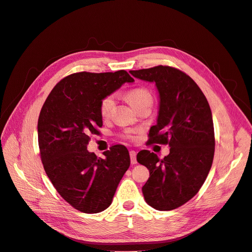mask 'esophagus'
Here are the masks:
<instances>
[{
  "instance_id": "1",
  "label": "esophagus",
  "mask_w": 252,
  "mask_h": 252,
  "mask_svg": "<svg viewBox=\"0 0 252 252\" xmlns=\"http://www.w3.org/2000/svg\"><path fill=\"white\" fill-rule=\"evenodd\" d=\"M129 155H130V161L131 164H136V152L134 150H130L129 151Z\"/></svg>"
}]
</instances>
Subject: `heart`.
<instances>
[{"label": "heart", "instance_id": "obj_1", "mask_svg": "<svg viewBox=\"0 0 252 252\" xmlns=\"http://www.w3.org/2000/svg\"><path fill=\"white\" fill-rule=\"evenodd\" d=\"M128 103L131 105V107L133 109H136L141 107V106L145 104H152V94L150 91L146 88H133L128 90L126 94H125ZM114 106V96L112 94L105 95L101 102L100 105H98V112H100V116L103 119H107L111 110ZM134 129H127L123 133H122V136L128 140H132L134 139V134H135Z\"/></svg>", "mask_w": 252, "mask_h": 252}]
</instances>
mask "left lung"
<instances>
[{
  "instance_id": "8db88e82",
  "label": "left lung",
  "mask_w": 252,
  "mask_h": 252,
  "mask_svg": "<svg viewBox=\"0 0 252 252\" xmlns=\"http://www.w3.org/2000/svg\"><path fill=\"white\" fill-rule=\"evenodd\" d=\"M129 72L155 82L159 94L158 123L150 128L147 143L170 146V154L164 158L149 150L136 156V161L149 170L142 188L145 201L157 210L179 208L199 192L215 156V129L207 98L178 68L158 65Z\"/></svg>"
}]
</instances>
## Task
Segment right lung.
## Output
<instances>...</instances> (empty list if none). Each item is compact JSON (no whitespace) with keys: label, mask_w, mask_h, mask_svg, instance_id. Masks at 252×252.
<instances>
[{"label":"right lung","mask_w":252,"mask_h":252,"mask_svg":"<svg viewBox=\"0 0 252 252\" xmlns=\"http://www.w3.org/2000/svg\"><path fill=\"white\" fill-rule=\"evenodd\" d=\"M125 82H133L125 70L72 73L53 87L40 112L37 140L45 172L60 195L84 213L109 207L130 165L124 145H113L104 158L87 150L90 136L103 126L101 100Z\"/></svg>","instance_id":"add662e5"}]
</instances>
